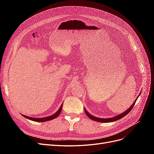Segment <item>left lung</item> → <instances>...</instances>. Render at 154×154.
Returning a JSON list of instances; mask_svg holds the SVG:
<instances>
[{
    "label": "left lung",
    "mask_w": 154,
    "mask_h": 154,
    "mask_svg": "<svg viewBox=\"0 0 154 154\" xmlns=\"http://www.w3.org/2000/svg\"><path fill=\"white\" fill-rule=\"evenodd\" d=\"M138 97V96H137ZM137 97L136 99V100H135V101L134 102V103L132 105V106L130 107V108L127 110H126L125 112H124L123 113L117 116H116V117H114V118H107V119H102V118H96V117H94V116H92L91 114H90L85 109V113L87 114V116H88V118H91V119L94 120V121H96V122H101V123H109V122H115V121H117V120H119L120 119H122V118H123L124 116H125L126 115H127L130 111H131V110L132 109V108L134 107L135 103H136V101H137Z\"/></svg>",
    "instance_id": "1"
}]
</instances>
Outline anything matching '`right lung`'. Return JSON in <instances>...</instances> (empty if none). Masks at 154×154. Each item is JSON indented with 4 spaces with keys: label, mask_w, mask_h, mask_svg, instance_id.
I'll use <instances>...</instances> for the list:
<instances>
[{
    "label": "right lung",
    "mask_w": 154,
    "mask_h": 154,
    "mask_svg": "<svg viewBox=\"0 0 154 154\" xmlns=\"http://www.w3.org/2000/svg\"><path fill=\"white\" fill-rule=\"evenodd\" d=\"M62 105H61V106L60 107L59 110L56 112L55 114H54L53 115H51L50 116H48V117H45V118H31V117H29V116H24V115H22L24 117L29 119L31 121H34V122H48V121L51 120V119H53L54 118H56L57 117L59 116V114H60L62 109Z\"/></svg>",
    "instance_id": "right-lung-1"
}]
</instances>
